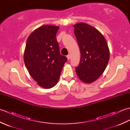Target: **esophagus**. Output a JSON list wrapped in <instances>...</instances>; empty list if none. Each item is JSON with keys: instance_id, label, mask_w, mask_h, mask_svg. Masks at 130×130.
<instances>
[{"instance_id": "esophagus-1", "label": "esophagus", "mask_w": 130, "mask_h": 130, "mask_svg": "<svg viewBox=\"0 0 130 130\" xmlns=\"http://www.w3.org/2000/svg\"><path fill=\"white\" fill-rule=\"evenodd\" d=\"M67 57V59L68 60H69L70 59V55H68Z\"/></svg>"}]
</instances>
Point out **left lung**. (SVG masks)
<instances>
[{"instance_id": "8db88e82", "label": "left lung", "mask_w": 130, "mask_h": 130, "mask_svg": "<svg viewBox=\"0 0 130 130\" xmlns=\"http://www.w3.org/2000/svg\"><path fill=\"white\" fill-rule=\"evenodd\" d=\"M73 26L81 54L76 73L81 81L92 83L106 69L109 59L108 46L103 35L94 27L83 22Z\"/></svg>"}]
</instances>
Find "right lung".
I'll list each match as a JSON object with an SVG mask.
<instances>
[{"mask_svg": "<svg viewBox=\"0 0 130 130\" xmlns=\"http://www.w3.org/2000/svg\"><path fill=\"white\" fill-rule=\"evenodd\" d=\"M59 27L44 25L27 38L24 62L32 78L43 88L54 87L67 58L60 53L56 36Z\"/></svg>", "mask_w": 130, "mask_h": 130, "instance_id": "add662e5", "label": "right lung"}]
</instances>
